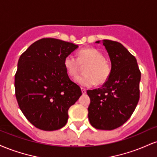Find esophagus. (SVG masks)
I'll list each match as a JSON object with an SVG mask.
<instances>
[{
  "mask_svg": "<svg viewBox=\"0 0 157 157\" xmlns=\"http://www.w3.org/2000/svg\"><path fill=\"white\" fill-rule=\"evenodd\" d=\"M81 90H82V94H86V90L85 89H81Z\"/></svg>",
  "mask_w": 157,
  "mask_h": 157,
  "instance_id": "esophagus-1",
  "label": "esophagus"
}]
</instances>
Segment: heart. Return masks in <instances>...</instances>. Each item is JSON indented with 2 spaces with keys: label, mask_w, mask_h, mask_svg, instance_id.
I'll return each mask as SVG.
<instances>
[{
  "label": "heart",
  "mask_w": 157,
  "mask_h": 157,
  "mask_svg": "<svg viewBox=\"0 0 157 157\" xmlns=\"http://www.w3.org/2000/svg\"><path fill=\"white\" fill-rule=\"evenodd\" d=\"M63 65L69 77L77 75L82 66L86 74L75 78V82L82 87H91L97 83H105L109 78L111 68L105 62V57L100 51L94 48H82L78 52V56L68 55L65 57Z\"/></svg>",
  "instance_id": "obj_1"
}]
</instances>
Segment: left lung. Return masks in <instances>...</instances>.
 Masks as SVG:
<instances>
[{"mask_svg": "<svg viewBox=\"0 0 157 157\" xmlns=\"http://www.w3.org/2000/svg\"><path fill=\"white\" fill-rule=\"evenodd\" d=\"M102 44L111 60V74L101 88L87 91L88 117L95 128L113 130L123 125L137 105L141 72L134 56L120 43L103 40Z\"/></svg>", "mask_w": 157, "mask_h": 157, "instance_id": "left-lung-1", "label": "left lung"}]
</instances>
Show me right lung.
Listing matches in <instances>:
<instances>
[{
  "label": "right lung",
  "mask_w": 157,
  "mask_h": 157,
  "mask_svg": "<svg viewBox=\"0 0 157 157\" xmlns=\"http://www.w3.org/2000/svg\"><path fill=\"white\" fill-rule=\"evenodd\" d=\"M77 47L61 40L43 38L20 57L15 77L16 99L26 118L40 130L63 127L68 109L82 95L63 65L65 57Z\"/></svg>",
  "instance_id": "obj_1"
}]
</instances>
